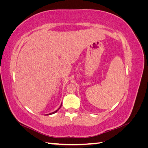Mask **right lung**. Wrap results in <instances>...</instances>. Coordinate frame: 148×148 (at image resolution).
<instances>
[{
    "label": "right lung",
    "mask_w": 148,
    "mask_h": 148,
    "mask_svg": "<svg viewBox=\"0 0 148 148\" xmlns=\"http://www.w3.org/2000/svg\"><path fill=\"white\" fill-rule=\"evenodd\" d=\"M62 102L61 103V105L60 106V107H59V109H57L56 111H54V112H52V113H50V114H46L47 115H52V114H55V113H56L58 111V110H59V109H60V107H61V106H62Z\"/></svg>",
    "instance_id": "1"
}]
</instances>
